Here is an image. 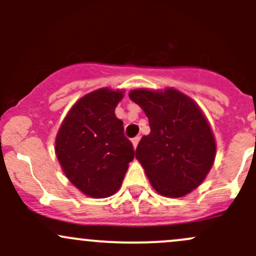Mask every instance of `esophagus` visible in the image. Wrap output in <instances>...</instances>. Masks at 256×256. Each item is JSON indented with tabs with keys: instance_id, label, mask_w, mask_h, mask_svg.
<instances>
[{
	"instance_id": "esophagus-1",
	"label": "esophagus",
	"mask_w": 256,
	"mask_h": 256,
	"mask_svg": "<svg viewBox=\"0 0 256 256\" xmlns=\"http://www.w3.org/2000/svg\"><path fill=\"white\" fill-rule=\"evenodd\" d=\"M131 142H132L134 148H136V147H138V142H140V138H138V136H136V138H134L132 140H131Z\"/></svg>"
}]
</instances>
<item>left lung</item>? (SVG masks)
<instances>
[{
    "label": "left lung",
    "instance_id": "left-lung-1",
    "mask_svg": "<svg viewBox=\"0 0 256 256\" xmlns=\"http://www.w3.org/2000/svg\"><path fill=\"white\" fill-rule=\"evenodd\" d=\"M128 96L148 118L151 132L138 142L136 158L151 186L170 198L192 192L206 180L216 158V140L202 110L174 88L135 89Z\"/></svg>",
    "mask_w": 256,
    "mask_h": 256
}]
</instances>
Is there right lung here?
I'll return each instance as SVG.
<instances>
[{"mask_svg":"<svg viewBox=\"0 0 256 256\" xmlns=\"http://www.w3.org/2000/svg\"><path fill=\"white\" fill-rule=\"evenodd\" d=\"M122 96L121 90L108 88L84 95L56 134V154L62 170L88 197L106 198L118 192L135 156L124 135V122L115 115Z\"/></svg>","mask_w":256,"mask_h":256,"instance_id":"add662e5","label":"right lung"}]
</instances>
